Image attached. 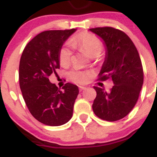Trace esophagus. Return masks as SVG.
Listing matches in <instances>:
<instances>
[{
  "label": "esophagus",
  "mask_w": 157,
  "mask_h": 157,
  "mask_svg": "<svg viewBox=\"0 0 157 157\" xmlns=\"http://www.w3.org/2000/svg\"><path fill=\"white\" fill-rule=\"evenodd\" d=\"M86 90V87H85V86H79V90L80 91H83V90Z\"/></svg>",
  "instance_id": "esophagus-1"
}]
</instances>
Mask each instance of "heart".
<instances>
[{
    "label": "heart",
    "instance_id": "b5f03b06",
    "mask_svg": "<svg viewBox=\"0 0 157 157\" xmlns=\"http://www.w3.org/2000/svg\"><path fill=\"white\" fill-rule=\"evenodd\" d=\"M70 45L74 48L85 52L91 58L97 57L101 54L103 45L101 41L96 36L82 32L74 36L70 41ZM72 52L67 46L62 47L59 53V61L62 66L68 65L71 59ZM67 77L71 81L76 83H85L88 81L90 73L78 70H73L68 72Z\"/></svg>",
    "mask_w": 157,
    "mask_h": 157
}]
</instances>
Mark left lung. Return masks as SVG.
I'll use <instances>...</instances> for the list:
<instances>
[{
  "instance_id": "obj_1",
  "label": "left lung",
  "mask_w": 157,
  "mask_h": 157,
  "mask_svg": "<svg viewBox=\"0 0 157 157\" xmlns=\"http://www.w3.org/2000/svg\"><path fill=\"white\" fill-rule=\"evenodd\" d=\"M90 30L103 40L106 49L98 79L111 78L114 83L109 92L94 86L97 97L93 110L101 120L117 121L127 116L138 101L144 79L141 59L134 44L124 32L110 27Z\"/></svg>"
}]
</instances>
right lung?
I'll use <instances>...</instances> for the list:
<instances>
[{
    "instance_id": "obj_1",
    "label": "right lung",
    "mask_w": 157,
    "mask_h": 157,
    "mask_svg": "<svg viewBox=\"0 0 157 157\" xmlns=\"http://www.w3.org/2000/svg\"><path fill=\"white\" fill-rule=\"evenodd\" d=\"M76 29L46 30L26 45L19 68V86L29 111L37 121L61 126L71 119L77 86L66 83L60 90L48 77L59 68V53L63 43Z\"/></svg>"
}]
</instances>
